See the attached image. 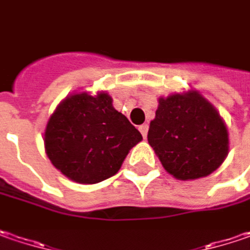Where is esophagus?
Here are the masks:
<instances>
[{
	"instance_id": "esophagus-1",
	"label": "esophagus",
	"mask_w": 250,
	"mask_h": 250,
	"mask_svg": "<svg viewBox=\"0 0 250 250\" xmlns=\"http://www.w3.org/2000/svg\"><path fill=\"white\" fill-rule=\"evenodd\" d=\"M147 129H149V126H147V124H144V125H141L139 126V131L142 133V136L146 138V135H147Z\"/></svg>"
}]
</instances>
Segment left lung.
I'll return each mask as SVG.
<instances>
[{
    "mask_svg": "<svg viewBox=\"0 0 250 250\" xmlns=\"http://www.w3.org/2000/svg\"><path fill=\"white\" fill-rule=\"evenodd\" d=\"M147 141L163 167L179 180L206 177L228 155L227 126L197 91L159 98Z\"/></svg>",
    "mask_w": 250,
    "mask_h": 250,
    "instance_id": "left-lung-1",
    "label": "left lung"
}]
</instances>
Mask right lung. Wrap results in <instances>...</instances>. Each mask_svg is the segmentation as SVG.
<instances>
[{
	"instance_id": "obj_1",
	"label": "right lung",
	"mask_w": 250,
	"mask_h": 250,
	"mask_svg": "<svg viewBox=\"0 0 250 250\" xmlns=\"http://www.w3.org/2000/svg\"><path fill=\"white\" fill-rule=\"evenodd\" d=\"M141 141V132L112 106L106 93L67 97L44 131V149L53 166L83 184L112 177Z\"/></svg>"
}]
</instances>
